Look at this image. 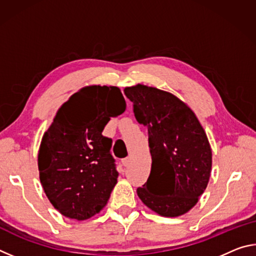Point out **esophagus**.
<instances>
[{"label": "esophagus", "instance_id": "esophagus-1", "mask_svg": "<svg viewBox=\"0 0 256 256\" xmlns=\"http://www.w3.org/2000/svg\"><path fill=\"white\" fill-rule=\"evenodd\" d=\"M122 164H123V166H128V164H130V157H126V158H123L122 159Z\"/></svg>", "mask_w": 256, "mask_h": 256}]
</instances>
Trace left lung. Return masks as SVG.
I'll use <instances>...</instances> for the list:
<instances>
[{"instance_id": "8db88e82", "label": "left lung", "mask_w": 256, "mask_h": 256, "mask_svg": "<svg viewBox=\"0 0 256 256\" xmlns=\"http://www.w3.org/2000/svg\"><path fill=\"white\" fill-rule=\"evenodd\" d=\"M136 120L148 128L151 172L138 196L162 216H178L196 204L210 178L211 146L193 110L154 86H126Z\"/></svg>"}]
</instances>
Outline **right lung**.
I'll use <instances>...</instances> for the list:
<instances>
[{"label":"right lung","mask_w":256,"mask_h":256,"mask_svg":"<svg viewBox=\"0 0 256 256\" xmlns=\"http://www.w3.org/2000/svg\"><path fill=\"white\" fill-rule=\"evenodd\" d=\"M125 108L118 86H84L60 106L42 136L40 183L50 202L68 218L89 219L106 206L118 172L112 138L102 133Z\"/></svg>","instance_id":"1"}]
</instances>
